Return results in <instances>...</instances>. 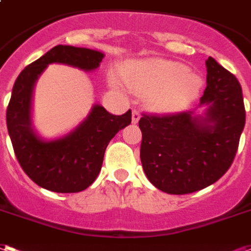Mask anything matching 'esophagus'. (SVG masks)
<instances>
[{
	"label": "esophagus",
	"instance_id": "obj_1",
	"mask_svg": "<svg viewBox=\"0 0 251 251\" xmlns=\"http://www.w3.org/2000/svg\"><path fill=\"white\" fill-rule=\"evenodd\" d=\"M140 118H141L140 111L133 110V113H131V121H133V124H137V122L140 121Z\"/></svg>",
	"mask_w": 251,
	"mask_h": 251
}]
</instances>
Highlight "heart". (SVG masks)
<instances>
[{"label": "heart", "mask_w": 251, "mask_h": 251, "mask_svg": "<svg viewBox=\"0 0 251 251\" xmlns=\"http://www.w3.org/2000/svg\"><path fill=\"white\" fill-rule=\"evenodd\" d=\"M126 85L140 96H148L154 110L172 113L189 106L201 93L203 81L186 65L165 58H146L127 64L122 72ZM113 86L120 81L111 77Z\"/></svg>", "instance_id": "1"}]
</instances>
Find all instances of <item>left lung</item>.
<instances>
[{"label":"left lung","mask_w":251,"mask_h":251,"mask_svg":"<svg viewBox=\"0 0 251 251\" xmlns=\"http://www.w3.org/2000/svg\"><path fill=\"white\" fill-rule=\"evenodd\" d=\"M206 70V89L198 105L205 107L203 114H144L138 122L145 174L168 194H189L217 182L238 149L246 120L241 85L211 57Z\"/></svg>","instance_id":"left-lung-1"}]
</instances>
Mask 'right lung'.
Wrapping results in <instances>:
<instances>
[{
	"mask_svg": "<svg viewBox=\"0 0 251 251\" xmlns=\"http://www.w3.org/2000/svg\"><path fill=\"white\" fill-rule=\"evenodd\" d=\"M103 53L98 50L57 45L17 77L6 110L7 131L18 162L33 182L55 193H78L94 182L101 172L110 140L131 122V111L114 116L93 105L89 116L74 130L55 140L37 134L31 124V100L37 79L50 64H62L92 72Z\"/></svg>",
	"mask_w": 251,
	"mask_h": 251,
	"instance_id": "right-lung-1",
	"label": "right lung"
}]
</instances>
